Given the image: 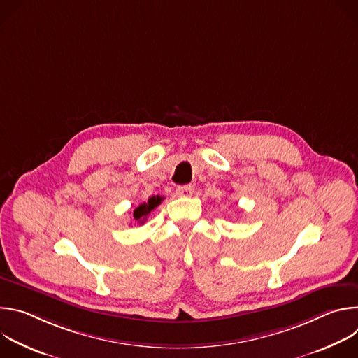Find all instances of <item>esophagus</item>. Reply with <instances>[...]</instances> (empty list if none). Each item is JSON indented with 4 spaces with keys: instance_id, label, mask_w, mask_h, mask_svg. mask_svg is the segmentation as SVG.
<instances>
[{
    "instance_id": "esophagus-1",
    "label": "esophagus",
    "mask_w": 358,
    "mask_h": 358,
    "mask_svg": "<svg viewBox=\"0 0 358 358\" xmlns=\"http://www.w3.org/2000/svg\"><path fill=\"white\" fill-rule=\"evenodd\" d=\"M177 195L178 196H191L192 192H194V187L191 184H187V185H180L177 187Z\"/></svg>"
}]
</instances>
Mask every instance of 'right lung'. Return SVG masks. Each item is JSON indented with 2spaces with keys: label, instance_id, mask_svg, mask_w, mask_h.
Here are the masks:
<instances>
[{
  "label": "right lung",
  "instance_id": "add662e5",
  "mask_svg": "<svg viewBox=\"0 0 358 358\" xmlns=\"http://www.w3.org/2000/svg\"><path fill=\"white\" fill-rule=\"evenodd\" d=\"M162 201H163V196H160V195H152V196L148 198L147 202L140 203L138 207L134 208V213H133L134 221L138 222L140 225L144 224V221L147 220L148 214H150L152 210H155V208H157V207L160 206V203H162Z\"/></svg>",
  "mask_w": 358,
  "mask_h": 358
}]
</instances>
